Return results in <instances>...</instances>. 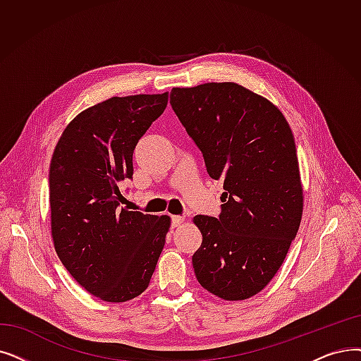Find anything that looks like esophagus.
Here are the masks:
<instances>
[{
    "label": "esophagus",
    "mask_w": 361,
    "mask_h": 361,
    "mask_svg": "<svg viewBox=\"0 0 361 361\" xmlns=\"http://www.w3.org/2000/svg\"><path fill=\"white\" fill-rule=\"evenodd\" d=\"M183 221H184V216L174 215V216L171 218V227H172V228H176V227L181 226V224H183Z\"/></svg>",
    "instance_id": "34e87169"
}]
</instances>
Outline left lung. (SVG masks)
<instances>
[{
  "label": "left lung",
  "instance_id": "1",
  "mask_svg": "<svg viewBox=\"0 0 361 361\" xmlns=\"http://www.w3.org/2000/svg\"><path fill=\"white\" fill-rule=\"evenodd\" d=\"M169 103L224 189L218 218L195 216L196 279L223 300H246L269 285L300 228L293 134L273 103L234 82L172 88Z\"/></svg>",
  "mask_w": 361,
  "mask_h": 361
}]
</instances>
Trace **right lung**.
I'll return each mask as SVG.
<instances>
[{
	"label": "right lung",
	"instance_id": "1",
	"mask_svg": "<svg viewBox=\"0 0 361 361\" xmlns=\"http://www.w3.org/2000/svg\"><path fill=\"white\" fill-rule=\"evenodd\" d=\"M168 104V92L112 97L85 109L61 134L50 164L51 234L71 276L91 295L125 302L146 290L169 216L121 208L133 153Z\"/></svg>",
	"mask_w": 361,
	"mask_h": 361
}]
</instances>
